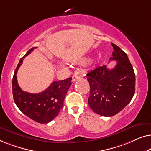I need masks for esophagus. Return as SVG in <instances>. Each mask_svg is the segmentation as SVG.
<instances>
[{
	"mask_svg": "<svg viewBox=\"0 0 151 151\" xmlns=\"http://www.w3.org/2000/svg\"><path fill=\"white\" fill-rule=\"evenodd\" d=\"M80 78V76H78V73H75L73 76H72V82H76V80H77L78 79H79Z\"/></svg>",
	"mask_w": 151,
	"mask_h": 151,
	"instance_id": "34e87169",
	"label": "esophagus"
}]
</instances>
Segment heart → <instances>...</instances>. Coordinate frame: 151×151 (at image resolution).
I'll list each match as a JSON object with an SVG mask.
<instances>
[{"label": "heart", "mask_w": 151, "mask_h": 151, "mask_svg": "<svg viewBox=\"0 0 151 151\" xmlns=\"http://www.w3.org/2000/svg\"><path fill=\"white\" fill-rule=\"evenodd\" d=\"M88 60V58H82L78 62L80 64H82V65H83V64H85L86 62H87Z\"/></svg>", "instance_id": "obj_1"}]
</instances>
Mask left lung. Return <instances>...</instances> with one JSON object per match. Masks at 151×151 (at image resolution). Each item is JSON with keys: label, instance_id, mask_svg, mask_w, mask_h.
I'll use <instances>...</instances> for the list:
<instances>
[{"label": "left lung", "instance_id": "8db88e82", "mask_svg": "<svg viewBox=\"0 0 151 151\" xmlns=\"http://www.w3.org/2000/svg\"><path fill=\"white\" fill-rule=\"evenodd\" d=\"M110 60L117 61L112 69L106 65L86 74L90 85L88 106L97 114L105 117L116 115L127 106L135 94V76L127 54L112 43Z\"/></svg>", "mask_w": 151, "mask_h": 151}]
</instances>
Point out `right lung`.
Instances as JSON below:
<instances>
[{
  "label": "right lung",
  "mask_w": 151,
  "mask_h": 151,
  "mask_svg": "<svg viewBox=\"0 0 151 151\" xmlns=\"http://www.w3.org/2000/svg\"><path fill=\"white\" fill-rule=\"evenodd\" d=\"M35 48L36 47L29 49L20 58L12 80V92L14 102L22 113L37 122L46 124L52 121L63 109L65 96L71 85V78L53 82L47 89L39 93L23 91L18 84L16 73L23 59Z\"/></svg>",
  "instance_id": "add662e5"
}]
</instances>
